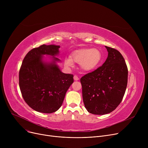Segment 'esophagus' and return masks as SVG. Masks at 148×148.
Wrapping results in <instances>:
<instances>
[{
    "label": "esophagus",
    "mask_w": 148,
    "mask_h": 148,
    "mask_svg": "<svg viewBox=\"0 0 148 148\" xmlns=\"http://www.w3.org/2000/svg\"><path fill=\"white\" fill-rule=\"evenodd\" d=\"M74 80H79V78L78 77V76L75 75L74 76Z\"/></svg>",
    "instance_id": "esophagus-1"
}]
</instances>
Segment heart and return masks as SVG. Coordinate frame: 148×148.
Listing matches in <instances>:
<instances>
[{
    "instance_id": "heart-1",
    "label": "heart",
    "mask_w": 148,
    "mask_h": 148,
    "mask_svg": "<svg viewBox=\"0 0 148 148\" xmlns=\"http://www.w3.org/2000/svg\"><path fill=\"white\" fill-rule=\"evenodd\" d=\"M102 58V54L98 49H82L73 52L71 59L66 58L65 64L66 66H71L73 65V60L77 63H80V66L84 71H89L98 66Z\"/></svg>"
}]
</instances>
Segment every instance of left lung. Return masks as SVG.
I'll return each mask as SVG.
<instances>
[{
  "label": "left lung",
  "mask_w": 148,
  "mask_h": 148,
  "mask_svg": "<svg viewBox=\"0 0 148 148\" xmlns=\"http://www.w3.org/2000/svg\"><path fill=\"white\" fill-rule=\"evenodd\" d=\"M106 48L108 57L103 65L80 79L84 106L94 114L114 110L122 101L128 83V68L121 53Z\"/></svg>",
  "instance_id": "1"
}]
</instances>
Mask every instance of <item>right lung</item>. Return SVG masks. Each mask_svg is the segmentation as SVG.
Instances as JSON below:
<instances>
[{"mask_svg":"<svg viewBox=\"0 0 148 148\" xmlns=\"http://www.w3.org/2000/svg\"><path fill=\"white\" fill-rule=\"evenodd\" d=\"M59 45L45 44L29 51L23 60L19 71V86L27 104L35 111L51 113L61 107L73 75L60 71L54 57ZM53 56L52 63L42 61L43 55Z\"/></svg>","mask_w":148,"mask_h":148,"instance_id":"add662e5","label":"right lung"}]
</instances>
